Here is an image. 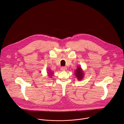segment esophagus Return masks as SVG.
I'll return each mask as SVG.
<instances>
[{
  "instance_id": "34e87169",
  "label": "esophagus",
  "mask_w": 124,
  "mask_h": 124,
  "mask_svg": "<svg viewBox=\"0 0 124 124\" xmlns=\"http://www.w3.org/2000/svg\"><path fill=\"white\" fill-rule=\"evenodd\" d=\"M61 70L62 71H66V70H67V68H66V67L63 66V67H62L61 68Z\"/></svg>"
}]
</instances>
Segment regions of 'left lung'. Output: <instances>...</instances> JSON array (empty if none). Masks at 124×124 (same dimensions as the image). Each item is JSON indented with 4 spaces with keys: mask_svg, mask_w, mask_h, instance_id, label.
Here are the masks:
<instances>
[{
    "mask_svg": "<svg viewBox=\"0 0 124 124\" xmlns=\"http://www.w3.org/2000/svg\"><path fill=\"white\" fill-rule=\"evenodd\" d=\"M75 75L77 78V80L81 81L83 79L84 77V71L80 66H78L77 69L74 71Z\"/></svg>",
    "mask_w": 124,
    "mask_h": 124,
    "instance_id": "8db88e82",
    "label": "left lung"
}]
</instances>
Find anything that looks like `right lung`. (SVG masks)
Wrapping results in <instances>:
<instances>
[{
    "label": "right lung",
    "instance_id": "obj_1",
    "mask_svg": "<svg viewBox=\"0 0 124 124\" xmlns=\"http://www.w3.org/2000/svg\"><path fill=\"white\" fill-rule=\"evenodd\" d=\"M47 73H48V75L50 78L52 77V76H53V71H52L50 70H48V71H47Z\"/></svg>",
    "mask_w": 124,
    "mask_h": 124
}]
</instances>
